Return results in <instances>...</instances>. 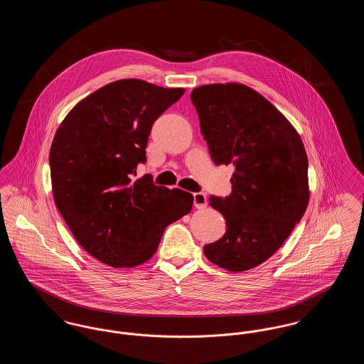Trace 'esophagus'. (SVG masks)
Wrapping results in <instances>:
<instances>
[{
	"label": "esophagus",
	"mask_w": 364,
	"mask_h": 364,
	"mask_svg": "<svg viewBox=\"0 0 364 364\" xmlns=\"http://www.w3.org/2000/svg\"><path fill=\"white\" fill-rule=\"evenodd\" d=\"M193 206L196 208H205L208 206V198L203 192L193 193Z\"/></svg>",
	"instance_id": "esophagus-1"
}]
</instances>
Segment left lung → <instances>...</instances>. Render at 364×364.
<instances>
[{"mask_svg":"<svg viewBox=\"0 0 364 364\" xmlns=\"http://www.w3.org/2000/svg\"><path fill=\"white\" fill-rule=\"evenodd\" d=\"M215 165H233L232 192L210 196L225 235L203 247L210 262L229 272L269 259L300 223L309 205V161L291 122L250 87L208 85L191 92Z\"/></svg>","mask_w":364,"mask_h":364,"instance_id":"1","label":"left lung"}]
</instances>
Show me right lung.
I'll list each match as a JSON object with an SVG mask.
<instances>
[{
    "instance_id": "1",
    "label": "right lung",
    "mask_w": 364,
    "mask_h": 364,
    "mask_svg": "<svg viewBox=\"0 0 364 364\" xmlns=\"http://www.w3.org/2000/svg\"><path fill=\"white\" fill-rule=\"evenodd\" d=\"M138 79L97 90L76 105L53 139L49 165L55 206L87 252L112 267L156 254L165 228L188 214L187 191L132 181L156 119L184 94Z\"/></svg>"
}]
</instances>
